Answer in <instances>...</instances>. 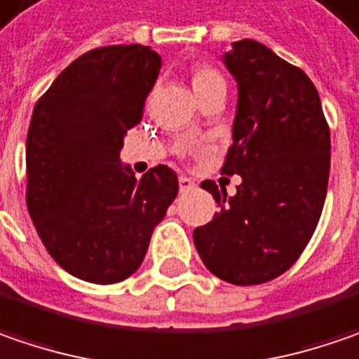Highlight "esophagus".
I'll return each mask as SVG.
<instances>
[{"label": "esophagus", "mask_w": 359, "mask_h": 359, "mask_svg": "<svg viewBox=\"0 0 359 359\" xmlns=\"http://www.w3.org/2000/svg\"><path fill=\"white\" fill-rule=\"evenodd\" d=\"M196 188V184L189 180V177H186V175H180V191H189V189Z\"/></svg>", "instance_id": "esophagus-1"}]
</instances>
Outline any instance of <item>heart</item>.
Listing matches in <instances>:
<instances>
[{
	"instance_id": "b5f03b06",
	"label": "heart",
	"mask_w": 359,
	"mask_h": 359,
	"mask_svg": "<svg viewBox=\"0 0 359 359\" xmlns=\"http://www.w3.org/2000/svg\"><path fill=\"white\" fill-rule=\"evenodd\" d=\"M191 84H194V90H204L208 86L226 84V82L224 76L210 64H198L194 66V72H191Z\"/></svg>"
}]
</instances>
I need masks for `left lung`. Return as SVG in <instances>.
Here are the masks:
<instances>
[{
    "label": "left lung",
    "instance_id": "8db88e82",
    "mask_svg": "<svg viewBox=\"0 0 359 359\" xmlns=\"http://www.w3.org/2000/svg\"><path fill=\"white\" fill-rule=\"evenodd\" d=\"M238 84V107L222 173L241 175L212 222L194 230L206 269L232 285H260L289 271L311 241L325 204L332 141L309 76L255 40L224 54Z\"/></svg>",
    "mask_w": 359,
    "mask_h": 359
}]
</instances>
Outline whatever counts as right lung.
Instances as JSON below:
<instances>
[{
	"label": "right lung",
	"mask_w": 359,
	"mask_h": 359,
	"mask_svg": "<svg viewBox=\"0 0 359 359\" xmlns=\"http://www.w3.org/2000/svg\"><path fill=\"white\" fill-rule=\"evenodd\" d=\"M159 68L149 46L95 48L66 66L34 107L27 212L50 257L76 278L113 285L131 277L177 196L168 165L137 180L118 159Z\"/></svg>",
	"instance_id": "1"
}]
</instances>
